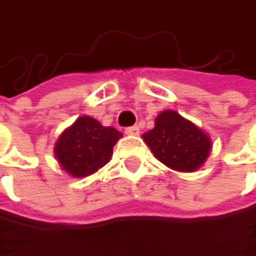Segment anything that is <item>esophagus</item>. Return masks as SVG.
<instances>
[{
  "label": "esophagus",
  "mask_w": 256,
  "mask_h": 256,
  "mask_svg": "<svg viewBox=\"0 0 256 256\" xmlns=\"http://www.w3.org/2000/svg\"><path fill=\"white\" fill-rule=\"evenodd\" d=\"M126 134H128V136H138V134H139V128H138V126L128 128H126Z\"/></svg>",
  "instance_id": "obj_1"
}]
</instances>
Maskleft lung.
I'll list each match as a JSON object with an SVG mask.
<instances>
[{
  "label": "left lung",
  "instance_id": "obj_1",
  "mask_svg": "<svg viewBox=\"0 0 256 256\" xmlns=\"http://www.w3.org/2000/svg\"><path fill=\"white\" fill-rule=\"evenodd\" d=\"M142 139L160 163L184 174L198 170L212 150L210 136L175 110L162 111Z\"/></svg>",
  "mask_w": 256,
  "mask_h": 256
}]
</instances>
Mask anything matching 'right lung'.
Listing matches in <instances>:
<instances>
[{
	"instance_id": "1",
	"label": "right lung",
	"mask_w": 256,
	"mask_h": 256,
	"mask_svg": "<svg viewBox=\"0 0 256 256\" xmlns=\"http://www.w3.org/2000/svg\"><path fill=\"white\" fill-rule=\"evenodd\" d=\"M123 134L102 126L90 116H81L66 128L54 144V157L70 176L86 178L104 168L112 157V148Z\"/></svg>"
}]
</instances>
